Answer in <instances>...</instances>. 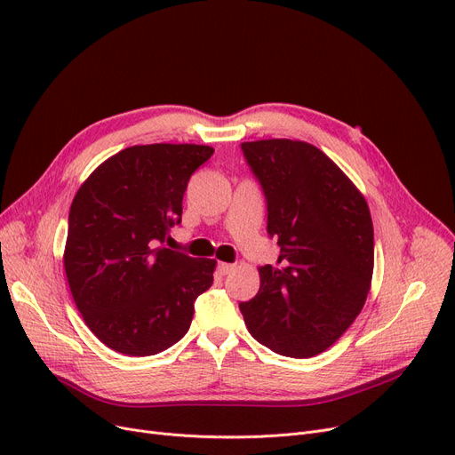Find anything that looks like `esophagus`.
<instances>
[{"label":"esophagus","instance_id":"34e87169","mask_svg":"<svg viewBox=\"0 0 455 455\" xmlns=\"http://www.w3.org/2000/svg\"><path fill=\"white\" fill-rule=\"evenodd\" d=\"M218 271H220L221 275H228V273L234 271V266H232V264H225V261H221V264L218 266Z\"/></svg>","mask_w":455,"mask_h":455}]
</instances>
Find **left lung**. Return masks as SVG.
Returning a JSON list of instances; mask_svg holds the SVG:
<instances>
[{
    "mask_svg": "<svg viewBox=\"0 0 455 455\" xmlns=\"http://www.w3.org/2000/svg\"><path fill=\"white\" fill-rule=\"evenodd\" d=\"M267 201L278 267H259V291L240 309L251 336L276 354L312 357L362 312L374 269V230L362 191L312 143L243 141Z\"/></svg>",
    "mask_w": 455,
    "mask_h": 455,
    "instance_id": "8db88e82",
    "label": "left lung"
}]
</instances>
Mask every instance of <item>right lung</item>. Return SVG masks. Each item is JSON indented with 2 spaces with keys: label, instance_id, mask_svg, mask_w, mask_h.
Instances as JSON below:
<instances>
[{
  "label": "right lung",
  "instance_id": "add662e5",
  "mask_svg": "<svg viewBox=\"0 0 455 455\" xmlns=\"http://www.w3.org/2000/svg\"><path fill=\"white\" fill-rule=\"evenodd\" d=\"M213 149L132 146L105 160L69 208L64 269L93 336L127 355H153L184 338L215 259L162 247L180 223L189 177Z\"/></svg>",
  "mask_w": 455,
  "mask_h": 455
}]
</instances>
